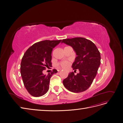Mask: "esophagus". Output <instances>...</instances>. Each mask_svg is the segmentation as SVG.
I'll use <instances>...</instances> for the list:
<instances>
[{"instance_id":"34e87169","label":"esophagus","mask_w":123,"mask_h":123,"mask_svg":"<svg viewBox=\"0 0 123 123\" xmlns=\"http://www.w3.org/2000/svg\"><path fill=\"white\" fill-rule=\"evenodd\" d=\"M60 70H62V69H60Z\"/></svg>"}]
</instances>
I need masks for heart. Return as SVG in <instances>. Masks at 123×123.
Masks as SVG:
<instances>
[{
  "label": "heart",
  "instance_id": "heart-1",
  "mask_svg": "<svg viewBox=\"0 0 123 123\" xmlns=\"http://www.w3.org/2000/svg\"><path fill=\"white\" fill-rule=\"evenodd\" d=\"M58 65L64 68H67L70 65V62L68 61H63L58 63Z\"/></svg>",
  "mask_w": 123,
  "mask_h": 123
}]
</instances>
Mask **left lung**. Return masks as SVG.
<instances>
[{
	"label": "left lung",
	"mask_w": 123,
	"mask_h": 123,
	"mask_svg": "<svg viewBox=\"0 0 123 123\" xmlns=\"http://www.w3.org/2000/svg\"><path fill=\"white\" fill-rule=\"evenodd\" d=\"M61 42L70 45L75 51L77 56L72 67L75 71L79 70L76 75L70 72L63 81V85L74 93L85 91L91 86L97 73L101 63L100 52L93 42L85 38L65 39Z\"/></svg>",
	"instance_id": "1"
}]
</instances>
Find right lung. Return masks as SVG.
I'll return each instance as SVG.
<instances>
[{
	"label": "right lung",
	"instance_id": "right-lung-1",
	"mask_svg": "<svg viewBox=\"0 0 123 123\" xmlns=\"http://www.w3.org/2000/svg\"><path fill=\"white\" fill-rule=\"evenodd\" d=\"M61 40H44L30 47L24 53L21 62L20 72L24 85L32 96L38 97L46 94L49 90L51 76L57 71L47 75L43 71L52 67V51Z\"/></svg>",
	"mask_w": 123,
	"mask_h": 123
}]
</instances>
